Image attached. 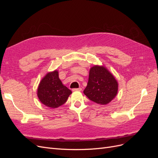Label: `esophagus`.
<instances>
[{"label": "esophagus", "instance_id": "esophagus-1", "mask_svg": "<svg viewBox=\"0 0 158 158\" xmlns=\"http://www.w3.org/2000/svg\"><path fill=\"white\" fill-rule=\"evenodd\" d=\"M73 92H76V91H82V88H74L73 89Z\"/></svg>", "mask_w": 158, "mask_h": 158}]
</instances>
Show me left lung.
Listing matches in <instances>:
<instances>
[{"mask_svg": "<svg viewBox=\"0 0 158 158\" xmlns=\"http://www.w3.org/2000/svg\"><path fill=\"white\" fill-rule=\"evenodd\" d=\"M117 92V81L106 67L96 65L90 69L88 85L84 94L91 101L107 105L115 98Z\"/></svg>", "mask_w": 158, "mask_h": 158, "instance_id": "left-lung-1", "label": "left lung"}]
</instances>
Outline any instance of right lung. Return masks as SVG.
<instances>
[{"label": "right lung", "instance_id": "obj_1", "mask_svg": "<svg viewBox=\"0 0 158 158\" xmlns=\"http://www.w3.org/2000/svg\"><path fill=\"white\" fill-rule=\"evenodd\" d=\"M71 94V90L59 79L57 70L47 73L41 80L37 89L40 102L50 108H57L63 105Z\"/></svg>", "mask_w": 158, "mask_h": 158}]
</instances>
